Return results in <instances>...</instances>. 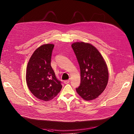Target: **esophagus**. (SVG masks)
I'll use <instances>...</instances> for the list:
<instances>
[{
    "mask_svg": "<svg viewBox=\"0 0 134 134\" xmlns=\"http://www.w3.org/2000/svg\"><path fill=\"white\" fill-rule=\"evenodd\" d=\"M70 80H67L64 81V83L65 84H68V83H69Z\"/></svg>",
    "mask_w": 134,
    "mask_h": 134,
    "instance_id": "1",
    "label": "esophagus"
}]
</instances>
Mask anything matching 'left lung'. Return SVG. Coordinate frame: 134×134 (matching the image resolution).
Returning <instances> with one entry per match:
<instances>
[{
  "instance_id": "obj_1",
  "label": "left lung",
  "mask_w": 134,
  "mask_h": 134,
  "mask_svg": "<svg viewBox=\"0 0 134 134\" xmlns=\"http://www.w3.org/2000/svg\"><path fill=\"white\" fill-rule=\"evenodd\" d=\"M80 66L81 83L76 88L85 100L97 98L105 90L108 81L106 64L99 52L90 43L76 42L71 45Z\"/></svg>"
}]
</instances>
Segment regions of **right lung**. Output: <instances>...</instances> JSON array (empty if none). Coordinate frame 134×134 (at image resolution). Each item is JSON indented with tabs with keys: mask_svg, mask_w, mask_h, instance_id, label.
Instances as JSON below:
<instances>
[{
	"mask_svg": "<svg viewBox=\"0 0 134 134\" xmlns=\"http://www.w3.org/2000/svg\"><path fill=\"white\" fill-rule=\"evenodd\" d=\"M54 45L46 44L32 54L27 65L26 79L31 93L37 98L49 101L60 91L62 82L57 79L51 65Z\"/></svg>",
	"mask_w": 134,
	"mask_h": 134,
	"instance_id": "1",
	"label": "right lung"
}]
</instances>
